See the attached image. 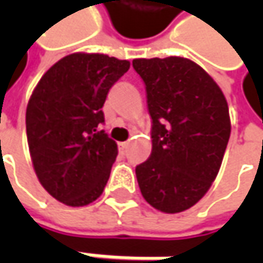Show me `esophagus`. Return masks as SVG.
Instances as JSON below:
<instances>
[{
  "label": "esophagus",
  "mask_w": 263,
  "mask_h": 263,
  "mask_svg": "<svg viewBox=\"0 0 263 263\" xmlns=\"http://www.w3.org/2000/svg\"><path fill=\"white\" fill-rule=\"evenodd\" d=\"M128 145H130L128 142H121V143H120V149H121V152H126Z\"/></svg>",
  "instance_id": "obj_1"
}]
</instances>
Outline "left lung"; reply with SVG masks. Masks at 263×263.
I'll return each mask as SVG.
<instances>
[{
  "label": "left lung",
  "mask_w": 263,
  "mask_h": 263,
  "mask_svg": "<svg viewBox=\"0 0 263 263\" xmlns=\"http://www.w3.org/2000/svg\"><path fill=\"white\" fill-rule=\"evenodd\" d=\"M152 118V154L136 167L142 196L161 212H183L206 195L226 154L231 121L222 90L183 57L137 58Z\"/></svg>",
  "instance_id": "1"
}]
</instances>
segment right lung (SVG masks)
<instances>
[{"label":"right lung","instance_id":"add662e5","mask_svg":"<svg viewBox=\"0 0 263 263\" xmlns=\"http://www.w3.org/2000/svg\"><path fill=\"white\" fill-rule=\"evenodd\" d=\"M128 68L127 60L74 52L32 92L26 109L32 164L39 183L64 205L85 206L104 192L118 147L98 126L108 90Z\"/></svg>","mask_w":263,"mask_h":263}]
</instances>
